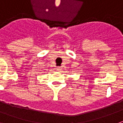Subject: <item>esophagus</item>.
Returning a JSON list of instances; mask_svg holds the SVG:
<instances>
[{
    "label": "esophagus",
    "mask_w": 123,
    "mask_h": 123,
    "mask_svg": "<svg viewBox=\"0 0 123 123\" xmlns=\"http://www.w3.org/2000/svg\"><path fill=\"white\" fill-rule=\"evenodd\" d=\"M57 70L59 71H62V68L60 67V66H59V67H57Z\"/></svg>",
    "instance_id": "34e87169"
}]
</instances>
